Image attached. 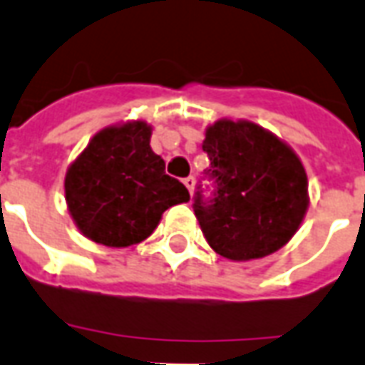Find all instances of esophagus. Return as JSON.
<instances>
[{"label":"esophagus","instance_id":"34e87169","mask_svg":"<svg viewBox=\"0 0 365 365\" xmlns=\"http://www.w3.org/2000/svg\"><path fill=\"white\" fill-rule=\"evenodd\" d=\"M183 183H185V187L190 190V193H193V187H195V178L190 175V178H185V180H183Z\"/></svg>","mask_w":365,"mask_h":365}]
</instances>
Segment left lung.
Here are the masks:
<instances>
[{
    "instance_id": "obj_1",
    "label": "left lung",
    "mask_w": 365,
    "mask_h": 365,
    "mask_svg": "<svg viewBox=\"0 0 365 365\" xmlns=\"http://www.w3.org/2000/svg\"><path fill=\"white\" fill-rule=\"evenodd\" d=\"M205 174L193 211L209 246L235 262L274 254L297 232L309 207L305 168L287 144L250 120L221 119L207 128Z\"/></svg>"
}]
</instances>
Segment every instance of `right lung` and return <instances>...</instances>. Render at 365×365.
<instances>
[{
  "mask_svg": "<svg viewBox=\"0 0 365 365\" xmlns=\"http://www.w3.org/2000/svg\"><path fill=\"white\" fill-rule=\"evenodd\" d=\"M150 135L144 120L107 127L68 168V211L97 245H138L154 232L166 209L190 201L185 185L170 178L164 160L152 152Z\"/></svg>",
  "mask_w": 365,
  "mask_h": 365,
  "instance_id": "add662e5",
  "label": "right lung"
}]
</instances>
